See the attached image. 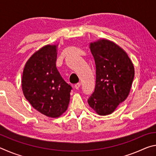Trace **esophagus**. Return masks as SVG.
I'll list each match as a JSON object with an SVG mask.
<instances>
[{
    "mask_svg": "<svg viewBox=\"0 0 156 156\" xmlns=\"http://www.w3.org/2000/svg\"><path fill=\"white\" fill-rule=\"evenodd\" d=\"M80 85H81V83H76V84H75L74 87H75V89H78L79 88H80Z\"/></svg>",
    "mask_w": 156,
    "mask_h": 156,
    "instance_id": "obj_1",
    "label": "esophagus"
}]
</instances>
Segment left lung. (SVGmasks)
<instances>
[{
  "instance_id": "left-lung-1",
  "label": "left lung",
  "mask_w": 156,
  "mask_h": 156,
  "mask_svg": "<svg viewBox=\"0 0 156 156\" xmlns=\"http://www.w3.org/2000/svg\"><path fill=\"white\" fill-rule=\"evenodd\" d=\"M96 64V86L88 103L100 115L112 113L130 92L135 71L125 50L107 39L89 44Z\"/></svg>"
}]
</instances>
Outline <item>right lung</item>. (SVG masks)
I'll return each instance as SVG.
<instances>
[{
  "label": "right lung",
  "mask_w": 156,
  "mask_h": 156,
  "mask_svg": "<svg viewBox=\"0 0 156 156\" xmlns=\"http://www.w3.org/2000/svg\"><path fill=\"white\" fill-rule=\"evenodd\" d=\"M57 47L47 44L34 53L26 62L22 77L25 98L49 118H58L67 111L72 89L56 68Z\"/></svg>",
  "instance_id": "right-lung-1"
}]
</instances>
